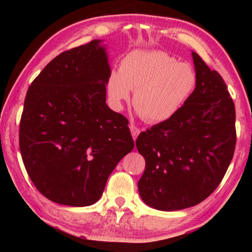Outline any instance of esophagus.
Wrapping results in <instances>:
<instances>
[{"mask_svg": "<svg viewBox=\"0 0 252 252\" xmlns=\"http://www.w3.org/2000/svg\"><path fill=\"white\" fill-rule=\"evenodd\" d=\"M130 130H131V133H132V136H133V138H134V140H136V137H137V135H138V134H140L141 130L138 129L137 126H135L134 125H130Z\"/></svg>", "mask_w": 252, "mask_h": 252, "instance_id": "esophagus-1", "label": "esophagus"}]
</instances>
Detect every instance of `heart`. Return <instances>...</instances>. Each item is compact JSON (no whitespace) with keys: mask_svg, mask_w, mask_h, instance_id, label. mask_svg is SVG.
<instances>
[{"mask_svg":"<svg viewBox=\"0 0 252 252\" xmlns=\"http://www.w3.org/2000/svg\"><path fill=\"white\" fill-rule=\"evenodd\" d=\"M196 74L189 65L162 51H133L112 72L107 90L112 106L120 109L135 91L133 104L144 119L163 122L184 105L196 87Z\"/></svg>","mask_w":252,"mask_h":252,"instance_id":"obj_1","label":"heart"}]
</instances>
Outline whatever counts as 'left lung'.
<instances>
[{
  "mask_svg": "<svg viewBox=\"0 0 252 252\" xmlns=\"http://www.w3.org/2000/svg\"><path fill=\"white\" fill-rule=\"evenodd\" d=\"M196 88L171 119L142 132L137 151L146 165L138 191L162 211L196 206L225 175L236 146L235 105L220 73L192 52Z\"/></svg>",
  "mask_w": 252,
  "mask_h": 252,
  "instance_id": "obj_1",
  "label": "left lung"
}]
</instances>
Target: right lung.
I'll return each mask as SVG.
<instances>
[{
  "mask_svg": "<svg viewBox=\"0 0 252 252\" xmlns=\"http://www.w3.org/2000/svg\"><path fill=\"white\" fill-rule=\"evenodd\" d=\"M99 40L61 53L29 87L19 126L21 158L47 199L97 201L134 142L126 118L106 104L110 68Z\"/></svg>",
  "mask_w": 252,
  "mask_h": 252,
  "instance_id": "right-lung-1",
  "label": "right lung"
}]
</instances>
